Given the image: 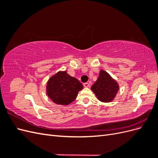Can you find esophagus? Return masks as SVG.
Masks as SVG:
<instances>
[{
	"label": "esophagus",
	"instance_id": "1",
	"mask_svg": "<svg viewBox=\"0 0 158 158\" xmlns=\"http://www.w3.org/2000/svg\"><path fill=\"white\" fill-rule=\"evenodd\" d=\"M84 86L85 87V88H88V87H89V83H88V82H85V83H84Z\"/></svg>",
	"mask_w": 158,
	"mask_h": 158
}]
</instances>
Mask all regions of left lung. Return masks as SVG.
<instances>
[{
	"label": "left lung",
	"mask_w": 158,
	"mask_h": 158,
	"mask_svg": "<svg viewBox=\"0 0 158 158\" xmlns=\"http://www.w3.org/2000/svg\"><path fill=\"white\" fill-rule=\"evenodd\" d=\"M91 89L100 101L109 102L115 97L118 89V85L107 72L101 70L99 78L92 85Z\"/></svg>",
	"instance_id": "left-lung-1"
}]
</instances>
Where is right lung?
Segmentation results:
<instances>
[{
  "mask_svg": "<svg viewBox=\"0 0 158 158\" xmlns=\"http://www.w3.org/2000/svg\"><path fill=\"white\" fill-rule=\"evenodd\" d=\"M83 85L66 71L59 72L49 80L47 85L48 96L56 104L68 105L77 97Z\"/></svg>",
  "mask_w": 158,
  "mask_h": 158,
  "instance_id": "1",
  "label": "right lung"
}]
</instances>
